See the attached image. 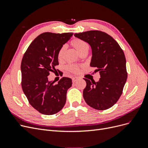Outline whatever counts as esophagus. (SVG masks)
I'll return each instance as SVG.
<instances>
[{"mask_svg": "<svg viewBox=\"0 0 148 148\" xmlns=\"http://www.w3.org/2000/svg\"><path fill=\"white\" fill-rule=\"evenodd\" d=\"M77 79H78V78H77V77L72 78V82H73V83H75L76 81H77Z\"/></svg>", "mask_w": 148, "mask_h": 148, "instance_id": "1", "label": "esophagus"}]
</instances>
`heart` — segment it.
<instances>
[{"instance_id": "obj_1", "label": "heart", "mask_w": 148, "mask_h": 148, "mask_svg": "<svg viewBox=\"0 0 148 148\" xmlns=\"http://www.w3.org/2000/svg\"><path fill=\"white\" fill-rule=\"evenodd\" d=\"M71 45L72 46L77 52L79 53V54H82V53L86 52L88 51L89 46L88 44L85 42L82 39H80L78 38H75L73 40H71L70 42ZM66 47L65 46H62L57 52V59L58 60H61L63 59L64 52L65 51ZM66 69L70 72L73 73H78L79 71V66L76 65H69L67 66Z\"/></svg>"}]
</instances>
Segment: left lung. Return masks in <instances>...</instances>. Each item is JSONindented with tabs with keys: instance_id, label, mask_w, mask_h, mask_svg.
<instances>
[{
	"instance_id": "1",
	"label": "left lung",
	"mask_w": 148,
	"mask_h": 148,
	"mask_svg": "<svg viewBox=\"0 0 148 148\" xmlns=\"http://www.w3.org/2000/svg\"><path fill=\"white\" fill-rule=\"evenodd\" d=\"M74 35L91 46L90 66L96 67L95 71L101 75L97 82L84 78L86 82L84 99L94 109H108L119 99L127 79L124 52L112 37L102 31L92 30Z\"/></svg>"
}]
</instances>
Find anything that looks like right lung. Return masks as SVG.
I'll return each mask as SVG.
<instances>
[{"mask_svg":"<svg viewBox=\"0 0 148 148\" xmlns=\"http://www.w3.org/2000/svg\"><path fill=\"white\" fill-rule=\"evenodd\" d=\"M73 34L42 33L30 44L22 59V89L31 106L42 114H55L65 106L71 79L62 77L56 84L47 77L59 71L55 68L59 65L57 52Z\"/></svg>","mask_w":148,"mask_h":148,"instance_id":"1","label":"right lung"}]
</instances>
